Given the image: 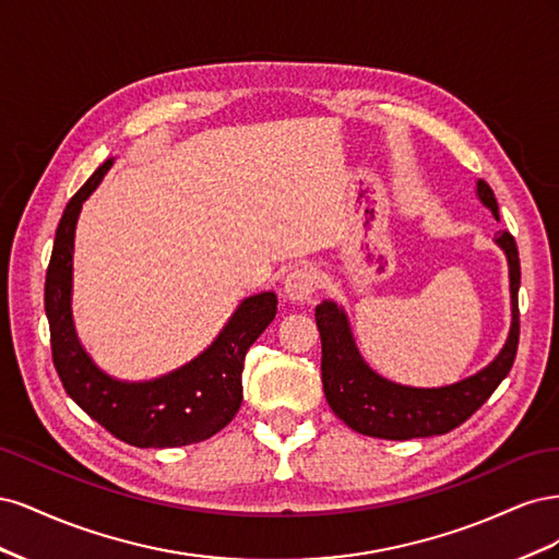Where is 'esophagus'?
Here are the masks:
<instances>
[{"label":"esophagus","instance_id":"esophagus-1","mask_svg":"<svg viewBox=\"0 0 559 559\" xmlns=\"http://www.w3.org/2000/svg\"><path fill=\"white\" fill-rule=\"evenodd\" d=\"M319 286V277L314 273L312 265H296L294 270H289L284 277V294L286 298L306 302L314 296Z\"/></svg>","mask_w":559,"mask_h":559}]
</instances>
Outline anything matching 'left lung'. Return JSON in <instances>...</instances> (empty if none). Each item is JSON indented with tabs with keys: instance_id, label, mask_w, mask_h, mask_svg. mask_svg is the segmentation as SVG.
<instances>
[{
	"instance_id": "8db88e82",
	"label": "left lung",
	"mask_w": 559,
	"mask_h": 559,
	"mask_svg": "<svg viewBox=\"0 0 559 559\" xmlns=\"http://www.w3.org/2000/svg\"><path fill=\"white\" fill-rule=\"evenodd\" d=\"M478 198L499 218V205L489 183L478 179ZM497 245L509 259L511 277V333L499 357L480 373L462 382L436 389H419L389 382L361 359L354 345L349 321L343 308L324 300L314 310L321 335V382L331 411L354 431L384 441H408L448 433L460 427L492 396L501 380L511 373L520 341V257L511 233H499Z\"/></svg>"
}]
</instances>
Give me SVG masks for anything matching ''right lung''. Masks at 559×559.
Wrapping results in <instances>:
<instances>
[{"label":"right lung","mask_w":559,"mask_h":559,"mask_svg":"<svg viewBox=\"0 0 559 559\" xmlns=\"http://www.w3.org/2000/svg\"><path fill=\"white\" fill-rule=\"evenodd\" d=\"M111 158L67 202L46 270L44 302L50 352L70 394L97 425L134 448H179L207 441L242 405L247 349L277 314V296L245 298L216 341L173 373L148 382H123L99 370L81 347L72 321L74 228L86 200L111 167Z\"/></svg>","instance_id":"obj_1"}]
</instances>
